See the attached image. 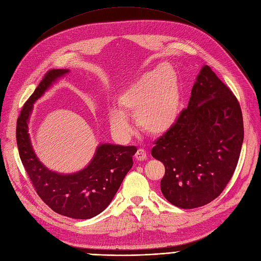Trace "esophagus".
Here are the masks:
<instances>
[{"instance_id": "obj_1", "label": "esophagus", "mask_w": 261, "mask_h": 261, "mask_svg": "<svg viewBox=\"0 0 261 261\" xmlns=\"http://www.w3.org/2000/svg\"><path fill=\"white\" fill-rule=\"evenodd\" d=\"M135 158L139 161L144 160L147 158V153H146V151L143 150V148H139V150L135 154Z\"/></svg>"}]
</instances>
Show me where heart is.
Here are the masks:
<instances>
[{"instance_id": "heart-1", "label": "heart", "mask_w": 261, "mask_h": 261, "mask_svg": "<svg viewBox=\"0 0 261 261\" xmlns=\"http://www.w3.org/2000/svg\"><path fill=\"white\" fill-rule=\"evenodd\" d=\"M119 108L108 113L111 128L121 137L132 134V124L126 115L136 118L145 133L161 136L176 125L181 113V95L178 79L171 67H158L143 74L118 96Z\"/></svg>"}]
</instances>
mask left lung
Returning a JSON list of instances; mask_svg holds the SVG:
<instances>
[{
  "label": "left lung",
  "instance_id": "8db88e82",
  "mask_svg": "<svg viewBox=\"0 0 261 261\" xmlns=\"http://www.w3.org/2000/svg\"><path fill=\"white\" fill-rule=\"evenodd\" d=\"M243 119L232 92L208 66L197 74L176 125L156 141L152 156L165 165L160 189L176 207L204 206L224 190L237 167Z\"/></svg>",
  "mask_w": 261,
  "mask_h": 261
}]
</instances>
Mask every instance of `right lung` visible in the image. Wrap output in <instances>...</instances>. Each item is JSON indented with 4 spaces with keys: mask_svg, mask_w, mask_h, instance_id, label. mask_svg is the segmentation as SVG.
<instances>
[{
    "mask_svg": "<svg viewBox=\"0 0 261 261\" xmlns=\"http://www.w3.org/2000/svg\"><path fill=\"white\" fill-rule=\"evenodd\" d=\"M69 69L48 71L24 104L17 121L20 158L41 200L55 213L72 219H90L107 208L133 167L137 147L100 143L90 163L73 173L48 169L36 155L29 133L34 104L51 89Z\"/></svg>",
    "mask_w": 261,
    "mask_h": 261,
    "instance_id": "obj_1",
    "label": "right lung"
}]
</instances>
